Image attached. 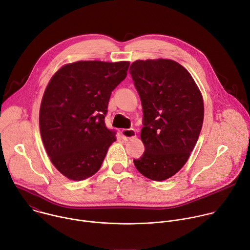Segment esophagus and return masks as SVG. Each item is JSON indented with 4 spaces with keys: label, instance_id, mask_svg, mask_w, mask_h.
<instances>
[{
    "label": "esophagus",
    "instance_id": "obj_1",
    "mask_svg": "<svg viewBox=\"0 0 250 250\" xmlns=\"http://www.w3.org/2000/svg\"><path fill=\"white\" fill-rule=\"evenodd\" d=\"M122 137L124 140H129L131 138L136 137V132L133 128H128V129H123L122 130Z\"/></svg>",
    "mask_w": 250,
    "mask_h": 250
}]
</instances>
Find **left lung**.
<instances>
[{
  "instance_id": "8db88e82",
  "label": "left lung",
  "mask_w": 250,
  "mask_h": 250,
  "mask_svg": "<svg viewBox=\"0 0 250 250\" xmlns=\"http://www.w3.org/2000/svg\"><path fill=\"white\" fill-rule=\"evenodd\" d=\"M129 73L144 110L140 138L146 147L133 163L148 179H169L198 141L204 121L201 91L187 69L170 59L136 60Z\"/></svg>"
}]
</instances>
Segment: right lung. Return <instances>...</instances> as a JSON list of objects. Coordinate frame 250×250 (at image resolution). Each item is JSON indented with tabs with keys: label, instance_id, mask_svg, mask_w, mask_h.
Instances as JSON below:
<instances>
[{
	"label": "right lung",
	"instance_id": "1",
	"mask_svg": "<svg viewBox=\"0 0 250 250\" xmlns=\"http://www.w3.org/2000/svg\"><path fill=\"white\" fill-rule=\"evenodd\" d=\"M128 66V61H77L51 77L41 104L40 129L52 164L68 179L81 181L97 173L117 140L104 116Z\"/></svg>",
	"mask_w": 250,
	"mask_h": 250
}]
</instances>
